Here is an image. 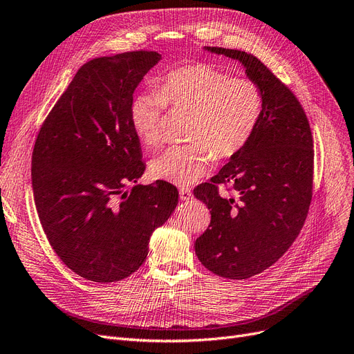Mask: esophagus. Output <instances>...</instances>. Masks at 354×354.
Wrapping results in <instances>:
<instances>
[{
  "mask_svg": "<svg viewBox=\"0 0 354 354\" xmlns=\"http://www.w3.org/2000/svg\"><path fill=\"white\" fill-rule=\"evenodd\" d=\"M179 195H180V199H182V201H189L191 196H192L191 191H189V189H187V188H182V189H179Z\"/></svg>",
  "mask_w": 354,
  "mask_h": 354,
  "instance_id": "obj_1",
  "label": "esophagus"
}]
</instances>
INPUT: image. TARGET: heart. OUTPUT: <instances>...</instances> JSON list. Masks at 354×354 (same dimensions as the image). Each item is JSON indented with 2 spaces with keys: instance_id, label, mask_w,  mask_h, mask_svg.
<instances>
[{
  "instance_id": "heart-1",
  "label": "heart",
  "mask_w": 354,
  "mask_h": 354,
  "mask_svg": "<svg viewBox=\"0 0 354 354\" xmlns=\"http://www.w3.org/2000/svg\"><path fill=\"white\" fill-rule=\"evenodd\" d=\"M192 111L189 139L175 145L150 163V174L174 185L188 187L204 176L218 158H232L253 137L262 117V94L249 78H232L228 72L196 64L169 72L159 89L137 94L130 120L146 146H158L163 137L166 105Z\"/></svg>"
}]
</instances>
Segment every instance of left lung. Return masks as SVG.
<instances>
[{
  "instance_id": "8db88e82",
  "label": "left lung",
  "mask_w": 354,
  "mask_h": 354,
  "mask_svg": "<svg viewBox=\"0 0 354 354\" xmlns=\"http://www.w3.org/2000/svg\"><path fill=\"white\" fill-rule=\"evenodd\" d=\"M204 49L239 60L262 94V117L250 142L194 189L211 209V223L195 241L199 262L223 278L248 279L278 262L305 223L313 198V134L297 97L256 56ZM220 183L236 196L221 197Z\"/></svg>"
}]
</instances>
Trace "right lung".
Listing matches in <instances>:
<instances>
[{
	"label": "right lung",
	"instance_id": "obj_1",
	"mask_svg": "<svg viewBox=\"0 0 354 354\" xmlns=\"http://www.w3.org/2000/svg\"><path fill=\"white\" fill-rule=\"evenodd\" d=\"M158 52L86 62L57 100L35 143L32 185L44 234L82 278L110 283L139 269L149 240L178 204L172 183L134 185L146 165L130 105Z\"/></svg>",
	"mask_w": 354,
	"mask_h": 354
}]
</instances>
